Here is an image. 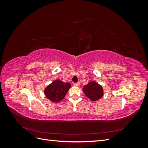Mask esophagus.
<instances>
[{
	"instance_id": "obj_1",
	"label": "esophagus",
	"mask_w": 148,
	"mask_h": 148,
	"mask_svg": "<svg viewBox=\"0 0 148 148\" xmlns=\"http://www.w3.org/2000/svg\"><path fill=\"white\" fill-rule=\"evenodd\" d=\"M79 84H80L79 82H78V83H74V86H77V87H78V86H79Z\"/></svg>"
}]
</instances>
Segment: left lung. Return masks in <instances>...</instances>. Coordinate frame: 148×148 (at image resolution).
<instances>
[{
  "label": "left lung",
  "mask_w": 148,
  "mask_h": 148,
  "mask_svg": "<svg viewBox=\"0 0 148 148\" xmlns=\"http://www.w3.org/2000/svg\"><path fill=\"white\" fill-rule=\"evenodd\" d=\"M83 91L85 95L92 101H98L104 95V89L101 85L95 81L90 82L84 86Z\"/></svg>",
  "instance_id": "8db88e82"
}]
</instances>
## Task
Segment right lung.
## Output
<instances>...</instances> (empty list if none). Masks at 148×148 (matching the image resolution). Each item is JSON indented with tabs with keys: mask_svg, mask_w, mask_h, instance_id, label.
<instances>
[{
	"mask_svg": "<svg viewBox=\"0 0 148 148\" xmlns=\"http://www.w3.org/2000/svg\"><path fill=\"white\" fill-rule=\"evenodd\" d=\"M71 88L69 83H64L60 79H56L44 89V95L47 99L53 102L61 101Z\"/></svg>",
	"mask_w": 148,
	"mask_h": 148,
	"instance_id": "add662e5",
	"label": "right lung"
}]
</instances>
